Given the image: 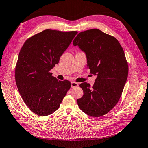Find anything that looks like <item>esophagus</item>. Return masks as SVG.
Returning a JSON list of instances; mask_svg holds the SVG:
<instances>
[{
  "label": "esophagus",
  "mask_w": 148,
  "mask_h": 148,
  "mask_svg": "<svg viewBox=\"0 0 148 148\" xmlns=\"http://www.w3.org/2000/svg\"><path fill=\"white\" fill-rule=\"evenodd\" d=\"M79 86V83L76 82H71V88H75Z\"/></svg>",
  "instance_id": "esophagus-1"
}]
</instances>
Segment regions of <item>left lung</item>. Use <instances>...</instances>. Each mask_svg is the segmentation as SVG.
Here are the masks:
<instances>
[{
	"instance_id": "1",
	"label": "left lung",
	"mask_w": 148,
	"mask_h": 148,
	"mask_svg": "<svg viewBox=\"0 0 148 148\" xmlns=\"http://www.w3.org/2000/svg\"><path fill=\"white\" fill-rule=\"evenodd\" d=\"M86 53L91 74L97 75L93 86L82 82V97L77 102L81 110L94 117L106 115L121 98L129 73L125 53L117 39L98 29L79 33L73 42Z\"/></svg>"
}]
</instances>
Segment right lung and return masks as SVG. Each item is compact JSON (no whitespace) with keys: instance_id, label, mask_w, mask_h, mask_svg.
Listing matches in <instances>:
<instances>
[{"instance_id":"1","label":"right lung","mask_w":148,"mask_h":148,"mask_svg":"<svg viewBox=\"0 0 148 148\" xmlns=\"http://www.w3.org/2000/svg\"><path fill=\"white\" fill-rule=\"evenodd\" d=\"M77 33L45 29L27 38L21 49L15 68L16 85L24 102L38 115L56 112L71 88L69 81H58L50 71Z\"/></svg>"}]
</instances>
